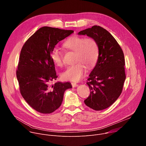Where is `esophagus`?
<instances>
[{
	"label": "esophagus",
	"mask_w": 146,
	"mask_h": 146,
	"mask_svg": "<svg viewBox=\"0 0 146 146\" xmlns=\"http://www.w3.org/2000/svg\"><path fill=\"white\" fill-rule=\"evenodd\" d=\"M72 87H73V88H74V87H78V84H76V83H75V82H72Z\"/></svg>",
	"instance_id": "34e87169"
}]
</instances>
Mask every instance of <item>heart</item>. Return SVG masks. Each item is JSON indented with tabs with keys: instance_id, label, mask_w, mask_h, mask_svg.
Segmentation results:
<instances>
[{
	"instance_id": "heart-1",
	"label": "heart",
	"mask_w": 146,
	"mask_h": 146,
	"mask_svg": "<svg viewBox=\"0 0 146 146\" xmlns=\"http://www.w3.org/2000/svg\"><path fill=\"white\" fill-rule=\"evenodd\" d=\"M64 47L76 52V61L74 65L68 66L62 73L64 80L77 82L81 80L85 73L86 68L93 66L98 59L99 48L96 41L92 38H83L77 36L69 37L64 44ZM51 58L54 64L57 66L64 65L63 55L56 48L51 52Z\"/></svg>"
}]
</instances>
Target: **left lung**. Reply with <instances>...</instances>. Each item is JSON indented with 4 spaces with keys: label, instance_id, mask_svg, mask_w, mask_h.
I'll return each mask as SVG.
<instances>
[{
    "label": "left lung",
    "instance_id": "obj_1",
    "mask_svg": "<svg viewBox=\"0 0 146 146\" xmlns=\"http://www.w3.org/2000/svg\"><path fill=\"white\" fill-rule=\"evenodd\" d=\"M78 35H87L98 43L96 64L87 82L90 95L86 105L99 111L110 107L121 95L126 78L123 51L114 37L105 29L95 25L81 31Z\"/></svg>",
    "mask_w": 146,
    "mask_h": 146
}]
</instances>
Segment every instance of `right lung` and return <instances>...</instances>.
<instances>
[{"mask_svg":"<svg viewBox=\"0 0 146 146\" xmlns=\"http://www.w3.org/2000/svg\"><path fill=\"white\" fill-rule=\"evenodd\" d=\"M74 32L48 27L38 29L23 46L19 55L17 78L20 92L37 111L50 114L61 105L65 91L72 88L69 82H56L51 52L59 41Z\"/></svg>","mask_w":146,"mask_h":146,"instance_id":"add662e5","label":"right lung"}]
</instances>
